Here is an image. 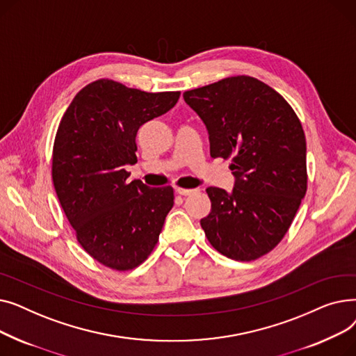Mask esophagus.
Instances as JSON below:
<instances>
[{
  "instance_id": "obj_1",
  "label": "esophagus",
  "mask_w": 356,
  "mask_h": 356,
  "mask_svg": "<svg viewBox=\"0 0 356 356\" xmlns=\"http://www.w3.org/2000/svg\"><path fill=\"white\" fill-rule=\"evenodd\" d=\"M197 189H184V188H176V193H179L180 196H191L197 193Z\"/></svg>"
}]
</instances>
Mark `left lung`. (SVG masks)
Wrapping results in <instances>:
<instances>
[{"instance_id":"1","label":"left lung","mask_w":356,"mask_h":356,"mask_svg":"<svg viewBox=\"0 0 356 356\" xmlns=\"http://www.w3.org/2000/svg\"><path fill=\"white\" fill-rule=\"evenodd\" d=\"M208 128L211 156L232 159V193L208 188L211 213L200 225L228 258L252 261L287 234L307 191L306 137L290 104L252 76H231L186 90Z\"/></svg>"}]
</instances>
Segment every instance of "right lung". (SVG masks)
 <instances>
[{
	"instance_id": "right-lung-1",
	"label": "right lung",
	"mask_w": 356,
	"mask_h": 356,
	"mask_svg": "<svg viewBox=\"0 0 356 356\" xmlns=\"http://www.w3.org/2000/svg\"><path fill=\"white\" fill-rule=\"evenodd\" d=\"M180 92H144L112 79L82 88L53 144L51 179L81 247L102 266L128 271L154 250L175 203L172 186L128 181L138 128L170 111Z\"/></svg>"
}]
</instances>
